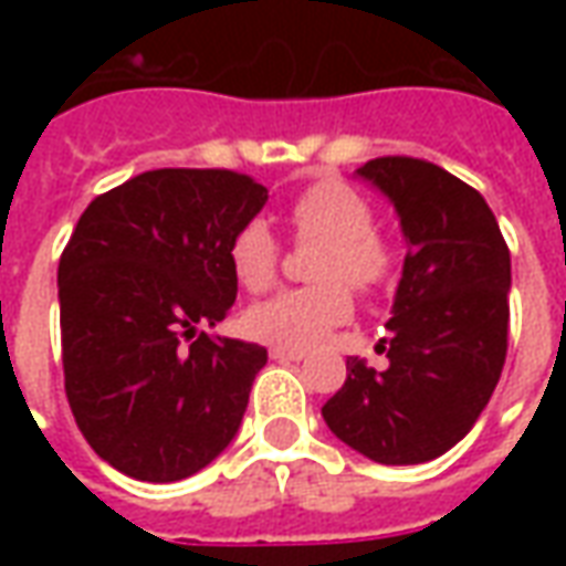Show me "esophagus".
Segmentation results:
<instances>
[{"label":"esophagus","mask_w":566,"mask_h":566,"mask_svg":"<svg viewBox=\"0 0 566 566\" xmlns=\"http://www.w3.org/2000/svg\"><path fill=\"white\" fill-rule=\"evenodd\" d=\"M270 357L272 360H282V364H287V360H303L306 352H303V348H282V345H272Z\"/></svg>","instance_id":"1"}]
</instances>
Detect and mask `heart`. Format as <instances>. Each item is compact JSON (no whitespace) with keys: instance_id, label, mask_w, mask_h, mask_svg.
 <instances>
[{"instance_id":"1","label":"heart","mask_w":566,"mask_h":566,"mask_svg":"<svg viewBox=\"0 0 566 566\" xmlns=\"http://www.w3.org/2000/svg\"><path fill=\"white\" fill-rule=\"evenodd\" d=\"M300 242H324L312 287H291L245 312V331L260 343L308 348L352 315V287L373 294L391 282L394 248L381 239L364 193L343 181L306 187L287 209ZM227 260L235 282L251 294L266 291L279 272V242L263 221H245L230 239Z\"/></svg>"}]
</instances>
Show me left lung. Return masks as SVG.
<instances>
[{
  "mask_svg": "<svg viewBox=\"0 0 566 566\" xmlns=\"http://www.w3.org/2000/svg\"><path fill=\"white\" fill-rule=\"evenodd\" d=\"M406 239L388 369L348 360L321 416L348 449L388 467L433 461L461 442L497 388L510 336V248L479 190L416 157L364 163Z\"/></svg>",
  "mask_w": 566,
  "mask_h": 566,
  "instance_id": "left-lung-1",
  "label": "left lung"
}]
</instances>
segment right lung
Here are the masks:
<instances>
[{
	"mask_svg": "<svg viewBox=\"0 0 566 566\" xmlns=\"http://www.w3.org/2000/svg\"><path fill=\"white\" fill-rule=\"evenodd\" d=\"M266 199L230 169H154L81 214L56 270L66 397L124 475L178 482L233 442L266 348L202 327L235 303L227 248Z\"/></svg>",
	"mask_w": 566,
	"mask_h": 566,
	"instance_id": "1",
	"label": "right lung"
}]
</instances>
